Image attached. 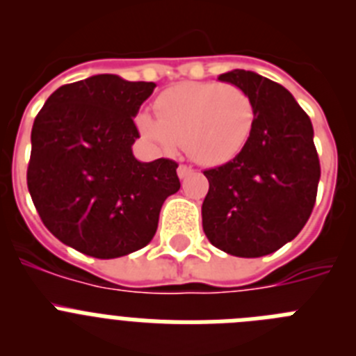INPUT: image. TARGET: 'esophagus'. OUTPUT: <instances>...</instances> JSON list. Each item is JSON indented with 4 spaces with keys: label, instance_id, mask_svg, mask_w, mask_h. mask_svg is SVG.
Wrapping results in <instances>:
<instances>
[{
    "label": "esophagus",
    "instance_id": "obj_1",
    "mask_svg": "<svg viewBox=\"0 0 356 356\" xmlns=\"http://www.w3.org/2000/svg\"><path fill=\"white\" fill-rule=\"evenodd\" d=\"M194 169L191 168V165H184V163H181L180 168H178V176H180V178H187V176L191 175Z\"/></svg>",
    "mask_w": 356,
    "mask_h": 356
}]
</instances>
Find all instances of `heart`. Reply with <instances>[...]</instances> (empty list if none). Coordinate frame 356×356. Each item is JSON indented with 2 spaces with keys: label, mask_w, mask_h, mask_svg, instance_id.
Segmentation results:
<instances>
[{
  "label": "heart",
  "mask_w": 356,
  "mask_h": 356,
  "mask_svg": "<svg viewBox=\"0 0 356 356\" xmlns=\"http://www.w3.org/2000/svg\"><path fill=\"white\" fill-rule=\"evenodd\" d=\"M159 118L140 114L139 130L165 149L184 146L203 165H221L250 143L257 110L250 94L232 83H178L156 99Z\"/></svg>",
  "instance_id": "obj_1"
}]
</instances>
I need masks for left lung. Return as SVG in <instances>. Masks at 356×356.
Instances as JSON below:
<instances>
[{"mask_svg": "<svg viewBox=\"0 0 356 356\" xmlns=\"http://www.w3.org/2000/svg\"><path fill=\"white\" fill-rule=\"evenodd\" d=\"M246 90L257 118L241 155L207 169L201 216L213 246L242 259L275 253L307 225L321 178L310 118L280 83L253 71L219 76Z\"/></svg>", "mask_w": 356, "mask_h": 356, "instance_id": "1", "label": "left lung"}]
</instances>
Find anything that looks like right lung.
<instances>
[{
    "instance_id": "1",
    "label": "right lung",
    "mask_w": 356,
    "mask_h": 356,
    "mask_svg": "<svg viewBox=\"0 0 356 356\" xmlns=\"http://www.w3.org/2000/svg\"><path fill=\"white\" fill-rule=\"evenodd\" d=\"M153 81L96 74L62 85L31 128L28 191L44 226L65 246L118 259L147 246L160 209L178 193V163L139 162L134 118Z\"/></svg>"
}]
</instances>
